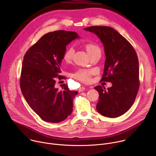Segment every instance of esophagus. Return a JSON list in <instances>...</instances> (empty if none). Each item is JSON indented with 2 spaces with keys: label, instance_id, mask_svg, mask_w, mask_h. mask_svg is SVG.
Listing matches in <instances>:
<instances>
[{
  "label": "esophagus",
  "instance_id": "1",
  "mask_svg": "<svg viewBox=\"0 0 156 156\" xmlns=\"http://www.w3.org/2000/svg\"><path fill=\"white\" fill-rule=\"evenodd\" d=\"M85 90H86V87H85L81 86V87H80L79 88V91H80V92H81V91H84Z\"/></svg>",
  "mask_w": 156,
  "mask_h": 156
}]
</instances>
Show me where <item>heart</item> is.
Wrapping results in <instances>:
<instances>
[{"label":"heart","instance_id":"1","mask_svg":"<svg viewBox=\"0 0 156 156\" xmlns=\"http://www.w3.org/2000/svg\"><path fill=\"white\" fill-rule=\"evenodd\" d=\"M85 48L86 49L88 53V54L91 55L96 51H99V48L96 44L92 43V42H87L85 44ZM75 53V49L73 46H70L67 49H66L63 54V60L66 62L69 63L70 62L72 57L73 56V54ZM94 73V70H89V69H79L74 74L73 76L83 82V83H88L91 81V76Z\"/></svg>","mask_w":156,"mask_h":156}]
</instances>
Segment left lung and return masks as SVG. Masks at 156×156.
<instances>
[{
    "label": "left lung",
    "mask_w": 156,
    "mask_h": 156,
    "mask_svg": "<svg viewBox=\"0 0 156 156\" xmlns=\"http://www.w3.org/2000/svg\"><path fill=\"white\" fill-rule=\"evenodd\" d=\"M96 34L103 43L106 59L101 79L112 86L94 87L99 94L98 112L110 118L118 117L130 108L140 87L139 62L131 44L115 30L108 27L93 26L84 28Z\"/></svg>",
    "instance_id": "8db88e82"
}]
</instances>
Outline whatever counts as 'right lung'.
Returning <instances> with one entry per match:
<instances>
[{"label": "right lung", "mask_w": 156, "mask_h": 156, "mask_svg": "<svg viewBox=\"0 0 156 156\" xmlns=\"http://www.w3.org/2000/svg\"><path fill=\"white\" fill-rule=\"evenodd\" d=\"M78 35L73 31H55L42 36L26 52L21 69L20 88L26 101L40 118L47 122L58 123L73 110V100L78 91L63 84L55 87L60 75V63L66 46Z\"/></svg>", "instance_id": "obj_1"}]
</instances>
